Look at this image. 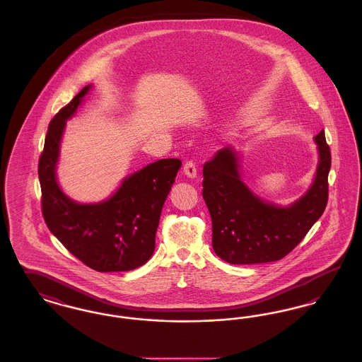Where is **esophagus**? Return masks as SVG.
<instances>
[{
	"instance_id": "1",
	"label": "esophagus",
	"mask_w": 362,
	"mask_h": 362,
	"mask_svg": "<svg viewBox=\"0 0 362 362\" xmlns=\"http://www.w3.org/2000/svg\"><path fill=\"white\" fill-rule=\"evenodd\" d=\"M183 173H186L189 177H195L197 176V165L194 161H186L183 165Z\"/></svg>"
}]
</instances>
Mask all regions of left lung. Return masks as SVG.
I'll return each mask as SVG.
<instances>
[{"label": "left lung", "instance_id": "8db88e82", "mask_svg": "<svg viewBox=\"0 0 362 362\" xmlns=\"http://www.w3.org/2000/svg\"><path fill=\"white\" fill-rule=\"evenodd\" d=\"M315 141L319 165L310 191L289 207L263 202L241 182L239 158L232 148L218 151L204 165V199L213 229V250L232 264L276 262L305 238L328 201L331 152L325 130Z\"/></svg>", "mask_w": 362, "mask_h": 362}]
</instances>
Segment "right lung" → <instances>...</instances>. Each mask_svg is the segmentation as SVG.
<instances>
[{
	"label": "right lung",
	"mask_w": 362,
	"mask_h": 362,
	"mask_svg": "<svg viewBox=\"0 0 362 362\" xmlns=\"http://www.w3.org/2000/svg\"><path fill=\"white\" fill-rule=\"evenodd\" d=\"M89 88H83L49 124L37 165L42 214L52 235L88 267L100 273L129 272L145 264L155 251L161 209L182 161L163 158L146 165L102 204L73 202L57 185L55 164L66 119Z\"/></svg>",
	"instance_id": "1"
}]
</instances>
